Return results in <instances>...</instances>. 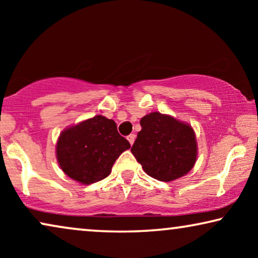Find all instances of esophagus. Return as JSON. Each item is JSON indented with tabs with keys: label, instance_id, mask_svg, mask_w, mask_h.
Returning a JSON list of instances; mask_svg holds the SVG:
<instances>
[{
	"label": "esophagus",
	"instance_id": "1",
	"mask_svg": "<svg viewBox=\"0 0 258 258\" xmlns=\"http://www.w3.org/2000/svg\"><path fill=\"white\" fill-rule=\"evenodd\" d=\"M135 137H136V136H135V134H130V135L126 136V139H128L129 143L132 144V146L134 144V142H135Z\"/></svg>",
	"mask_w": 258,
	"mask_h": 258
}]
</instances>
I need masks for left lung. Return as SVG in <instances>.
Here are the masks:
<instances>
[{
  "label": "left lung",
  "instance_id": "left-lung-1",
  "mask_svg": "<svg viewBox=\"0 0 258 258\" xmlns=\"http://www.w3.org/2000/svg\"><path fill=\"white\" fill-rule=\"evenodd\" d=\"M140 124L132 153L148 175L169 182L191 170L197 155L191 126L161 112L146 115Z\"/></svg>",
  "mask_w": 258,
  "mask_h": 258
}]
</instances>
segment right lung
<instances>
[{"label":"right lung","instance_id":"1","mask_svg":"<svg viewBox=\"0 0 258 258\" xmlns=\"http://www.w3.org/2000/svg\"><path fill=\"white\" fill-rule=\"evenodd\" d=\"M130 143L117 132L112 119L102 115L66 129L57 141L59 167L70 178L91 184L107 177Z\"/></svg>","mask_w":258,"mask_h":258}]
</instances>
